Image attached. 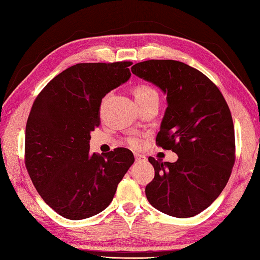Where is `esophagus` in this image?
I'll return each instance as SVG.
<instances>
[{
  "instance_id": "34e87169",
  "label": "esophagus",
  "mask_w": 260,
  "mask_h": 260,
  "mask_svg": "<svg viewBox=\"0 0 260 260\" xmlns=\"http://www.w3.org/2000/svg\"><path fill=\"white\" fill-rule=\"evenodd\" d=\"M134 157H135L136 161H146L147 160V158L144 157L143 155H140V153H135Z\"/></svg>"
}]
</instances>
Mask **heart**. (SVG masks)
Segmentation results:
<instances>
[{"mask_svg": "<svg viewBox=\"0 0 260 260\" xmlns=\"http://www.w3.org/2000/svg\"><path fill=\"white\" fill-rule=\"evenodd\" d=\"M134 98L136 102H142V101H147L152 98H158L156 90L153 88L146 86V85H140L135 87L134 89ZM141 140L138 138H131L128 139V144L132 148H139L141 146Z\"/></svg>", "mask_w": 260, "mask_h": 260, "instance_id": "heart-1", "label": "heart"}]
</instances>
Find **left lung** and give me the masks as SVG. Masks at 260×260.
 <instances>
[{
	"instance_id": "8db88e82",
	"label": "left lung",
	"mask_w": 260,
	"mask_h": 260,
	"mask_svg": "<svg viewBox=\"0 0 260 260\" xmlns=\"http://www.w3.org/2000/svg\"><path fill=\"white\" fill-rule=\"evenodd\" d=\"M131 70L166 94L156 142L179 157L174 162L149 157L155 178L146 187L147 199L165 214L193 217L218 199L234 166L230 108L208 77L182 61L150 59Z\"/></svg>"
}]
</instances>
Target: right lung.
<instances>
[{
    "label": "right lung",
    "instance_id": "1",
    "mask_svg": "<svg viewBox=\"0 0 260 260\" xmlns=\"http://www.w3.org/2000/svg\"><path fill=\"white\" fill-rule=\"evenodd\" d=\"M131 65L76 64L34 101L25 131V165L42 200L61 217L81 220L102 212L134 162L125 148L89 153L102 99L128 80Z\"/></svg>",
    "mask_w": 260,
    "mask_h": 260
}]
</instances>
